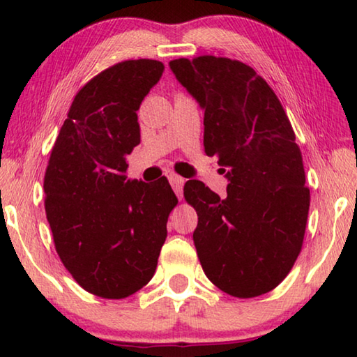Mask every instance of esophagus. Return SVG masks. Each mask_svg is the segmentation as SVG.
<instances>
[{
	"label": "esophagus",
	"mask_w": 357,
	"mask_h": 357,
	"mask_svg": "<svg viewBox=\"0 0 357 357\" xmlns=\"http://www.w3.org/2000/svg\"><path fill=\"white\" fill-rule=\"evenodd\" d=\"M167 176H168V179H170V184H172V187H173L174 193H176V195H178L179 198H183V185H184V178H181L179 174L173 173V172L167 173Z\"/></svg>",
	"instance_id": "34e87169"
}]
</instances>
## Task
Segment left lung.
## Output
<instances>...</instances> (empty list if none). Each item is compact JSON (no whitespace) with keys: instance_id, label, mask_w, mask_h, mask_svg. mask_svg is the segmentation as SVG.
I'll use <instances>...</instances> for the list:
<instances>
[{"instance_id":"obj_1","label":"left lung","mask_w":357,"mask_h":357,"mask_svg":"<svg viewBox=\"0 0 357 357\" xmlns=\"http://www.w3.org/2000/svg\"><path fill=\"white\" fill-rule=\"evenodd\" d=\"M170 68L200 102L204 153L229 181L225 198L202 181L184 185L204 274L239 299L273 291L299 257L310 206L291 123L273 88L238 59L179 58Z\"/></svg>"}]
</instances>
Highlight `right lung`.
<instances>
[{"mask_svg":"<svg viewBox=\"0 0 357 357\" xmlns=\"http://www.w3.org/2000/svg\"><path fill=\"white\" fill-rule=\"evenodd\" d=\"M164 64L128 59L93 77L69 108L44 176L45 214L59 259L88 293L124 299L153 279L178 204L165 176L126 179L140 143L137 112Z\"/></svg>","mask_w":357,"mask_h":357,"instance_id":"1","label":"right lung"}]
</instances>
